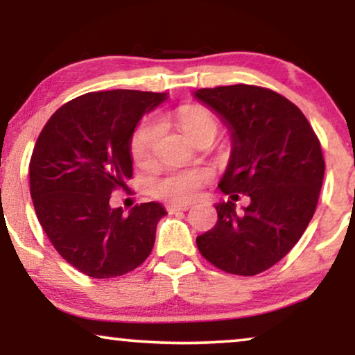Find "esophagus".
<instances>
[{
	"instance_id": "34e87169",
	"label": "esophagus",
	"mask_w": 355,
	"mask_h": 355,
	"mask_svg": "<svg viewBox=\"0 0 355 355\" xmlns=\"http://www.w3.org/2000/svg\"><path fill=\"white\" fill-rule=\"evenodd\" d=\"M191 208V205L189 203H169V205L166 207L168 213H178V211H186Z\"/></svg>"
}]
</instances>
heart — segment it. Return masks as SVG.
<instances>
[{
    "mask_svg": "<svg viewBox=\"0 0 355 355\" xmlns=\"http://www.w3.org/2000/svg\"><path fill=\"white\" fill-rule=\"evenodd\" d=\"M184 134L191 140H196L203 134L215 137L218 130V119L205 106L186 105L176 110L173 116ZM159 128L155 121H144L135 128L130 137V155L137 163H147L152 157L155 140L158 137ZM211 171L208 168L179 169L169 168L150 181L152 196L171 202H189L197 196L198 191L210 182Z\"/></svg>",
    "mask_w": 355,
    "mask_h": 355,
    "instance_id": "obj_1",
    "label": "heart"
}]
</instances>
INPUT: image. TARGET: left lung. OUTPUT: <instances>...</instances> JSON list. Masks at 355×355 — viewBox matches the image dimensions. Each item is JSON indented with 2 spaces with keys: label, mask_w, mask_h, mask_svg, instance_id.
<instances>
[{
  "label": "left lung",
  "mask_w": 355,
  "mask_h": 355,
  "mask_svg": "<svg viewBox=\"0 0 355 355\" xmlns=\"http://www.w3.org/2000/svg\"><path fill=\"white\" fill-rule=\"evenodd\" d=\"M193 96L231 130V158L218 186L231 198L250 197L242 213L234 202L218 203L216 225L197 237V247L226 273L259 275L288 255L312 220L324 176L322 145L302 111L270 89L237 84Z\"/></svg>",
  "instance_id": "8db88e82"
}]
</instances>
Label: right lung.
<instances>
[{
    "label": "right lung",
    "instance_id": "obj_1",
    "mask_svg": "<svg viewBox=\"0 0 355 355\" xmlns=\"http://www.w3.org/2000/svg\"><path fill=\"white\" fill-rule=\"evenodd\" d=\"M166 94L90 92L48 119L33 147L28 176L38 221L67 263L92 278H114L142 265L166 215L157 202L125 215L111 192L132 178L130 137Z\"/></svg>",
    "mask_w": 355,
    "mask_h": 355
}]
</instances>
